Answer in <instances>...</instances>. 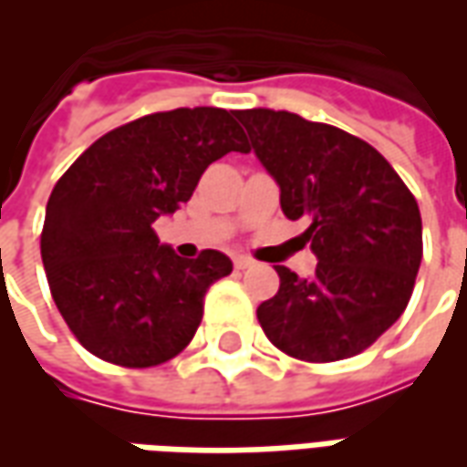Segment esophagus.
<instances>
[{
    "instance_id": "esophagus-1",
    "label": "esophagus",
    "mask_w": 467,
    "mask_h": 467,
    "mask_svg": "<svg viewBox=\"0 0 467 467\" xmlns=\"http://www.w3.org/2000/svg\"><path fill=\"white\" fill-rule=\"evenodd\" d=\"M234 267H237V270H247V267H254V260L244 257V254H237V257H234Z\"/></svg>"
}]
</instances>
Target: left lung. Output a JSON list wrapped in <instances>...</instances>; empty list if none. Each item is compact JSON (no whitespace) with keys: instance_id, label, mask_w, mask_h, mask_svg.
<instances>
[{"instance_id":"8db88e82","label":"left lung","mask_w":467,"mask_h":467,"mask_svg":"<svg viewBox=\"0 0 467 467\" xmlns=\"http://www.w3.org/2000/svg\"><path fill=\"white\" fill-rule=\"evenodd\" d=\"M250 147L280 187L290 220H307L313 277L285 265L257 307L275 348L297 360H345L370 348L408 307L422 260L418 202L390 162L360 137L293 112L243 109Z\"/></svg>"}]
</instances>
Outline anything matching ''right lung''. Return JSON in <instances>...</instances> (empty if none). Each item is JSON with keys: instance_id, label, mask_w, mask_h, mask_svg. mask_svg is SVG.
I'll list each match as a JSON object with an SVG mask.
<instances>
[{"instance_id": "1", "label": "right lung", "mask_w": 467, "mask_h": 467, "mask_svg": "<svg viewBox=\"0 0 467 467\" xmlns=\"http://www.w3.org/2000/svg\"><path fill=\"white\" fill-rule=\"evenodd\" d=\"M237 112L180 107L99 137L62 174L47 202L42 263L69 330L124 368H152L184 350L202 320L207 287L233 260H197L160 243L152 223L192 197L202 172L247 152Z\"/></svg>"}]
</instances>
